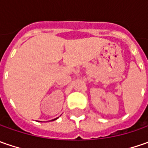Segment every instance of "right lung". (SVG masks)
Returning a JSON list of instances; mask_svg holds the SVG:
<instances>
[{
  "mask_svg": "<svg viewBox=\"0 0 148 148\" xmlns=\"http://www.w3.org/2000/svg\"><path fill=\"white\" fill-rule=\"evenodd\" d=\"M58 119V118H56V119H53V120H52V121H53V120H56V119Z\"/></svg>",
  "mask_w": 148,
  "mask_h": 148,
  "instance_id": "1",
  "label": "right lung"
}]
</instances>
